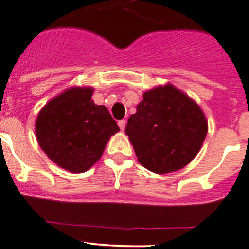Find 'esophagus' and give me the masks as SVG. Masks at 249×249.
Returning <instances> with one entry per match:
<instances>
[{"label": "esophagus", "instance_id": "esophagus-1", "mask_svg": "<svg viewBox=\"0 0 249 249\" xmlns=\"http://www.w3.org/2000/svg\"><path fill=\"white\" fill-rule=\"evenodd\" d=\"M118 125H119L120 130H122V131H124V129H125V125H126V122H125L124 119H122V120H119V122H118Z\"/></svg>", "mask_w": 249, "mask_h": 249}]
</instances>
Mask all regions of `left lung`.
Masks as SVG:
<instances>
[{
  "mask_svg": "<svg viewBox=\"0 0 249 249\" xmlns=\"http://www.w3.org/2000/svg\"><path fill=\"white\" fill-rule=\"evenodd\" d=\"M207 131L198 105L173 85L144 92L125 127L140 163L157 174L187 165L201 149Z\"/></svg>",
  "mask_w": 249,
  "mask_h": 249,
  "instance_id": "1",
  "label": "left lung"
}]
</instances>
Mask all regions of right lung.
Here are the masks:
<instances>
[{"label":"right lung","instance_id":"add662e5","mask_svg":"<svg viewBox=\"0 0 249 249\" xmlns=\"http://www.w3.org/2000/svg\"><path fill=\"white\" fill-rule=\"evenodd\" d=\"M91 88H73L38 113L36 136L42 151L60 168L84 173L101 158L119 126L105 106L91 100Z\"/></svg>","mask_w":249,"mask_h":249}]
</instances>
